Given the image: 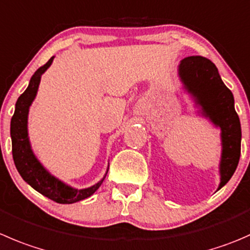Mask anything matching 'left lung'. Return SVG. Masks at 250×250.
I'll use <instances>...</instances> for the list:
<instances>
[{
  "mask_svg": "<svg viewBox=\"0 0 250 250\" xmlns=\"http://www.w3.org/2000/svg\"><path fill=\"white\" fill-rule=\"evenodd\" d=\"M179 76L205 115L222 130L220 189L233 176L241 156L242 130L233 94L221 81L216 66L203 56L184 58L179 64Z\"/></svg>",
  "mask_w": 250,
  "mask_h": 250,
  "instance_id": "1",
  "label": "left lung"
}]
</instances>
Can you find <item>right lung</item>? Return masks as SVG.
<instances>
[{"mask_svg":"<svg viewBox=\"0 0 250 250\" xmlns=\"http://www.w3.org/2000/svg\"><path fill=\"white\" fill-rule=\"evenodd\" d=\"M52 60L53 57H51L43 66H41L33 74L26 90L17 100L16 111H14V115L11 121L12 154H13L14 165H16L19 174L26 183L33 187L34 189L56 203L72 204V203L86 199L93 195L99 189L104 179H101L99 183L90 188L79 190L73 189L71 187L58 181L57 178L51 176L34 156L30 143H29L28 130H26L29 106L31 105L36 95L41 74L50 67Z\"/></svg>","mask_w":250,"mask_h":250,"instance_id":"right-lung-1","label":"right lung"}]
</instances>
